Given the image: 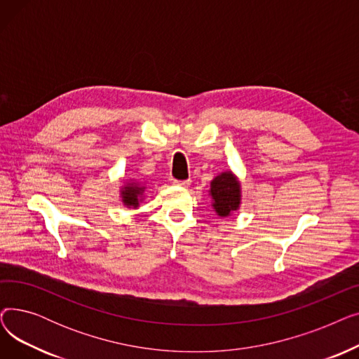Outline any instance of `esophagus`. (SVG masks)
<instances>
[{
    "mask_svg": "<svg viewBox=\"0 0 359 359\" xmlns=\"http://www.w3.org/2000/svg\"><path fill=\"white\" fill-rule=\"evenodd\" d=\"M173 183L176 184V186H180V187H187V186H189L191 184V180L189 179H187V180H173Z\"/></svg>",
    "mask_w": 359,
    "mask_h": 359,
    "instance_id": "34e87169",
    "label": "esophagus"
}]
</instances>
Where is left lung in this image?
<instances>
[{
	"instance_id": "8db88e82",
	"label": "left lung",
	"mask_w": 359,
	"mask_h": 359,
	"mask_svg": "<svg viewBox=\"0 0 359 359\" xmlns=\"http://www.w3.org/2000/svg\"><path fill=\"white\" fill-rule=\"evenodd\" d=\"M211 206L219 218L231 217L241 206V183L231 170L215 176L210 183Z\"/></svg>"
}]
</instances>
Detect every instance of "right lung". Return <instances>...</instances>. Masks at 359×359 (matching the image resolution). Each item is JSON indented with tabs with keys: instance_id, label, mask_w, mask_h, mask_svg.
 Masks as SVG:
<instances>
[{
	"instance_id": "right-lung-1",
	"label": "right lung",
	"mask_w": 359,
	"mask_h": 359,
	"mask_svg": "<svg viewBox=\"0 0 359 359\" xmlns=\"http://www.w3.org/2000/svg\"><path fill=\"white\" fill-rule=\"evenodd\" d=\"M145 183L137 180V179H128L119 189L121 202L123 206L129 210H138L141 202L144 201V192H145Z\"/></svg>"
}]
</instances>
